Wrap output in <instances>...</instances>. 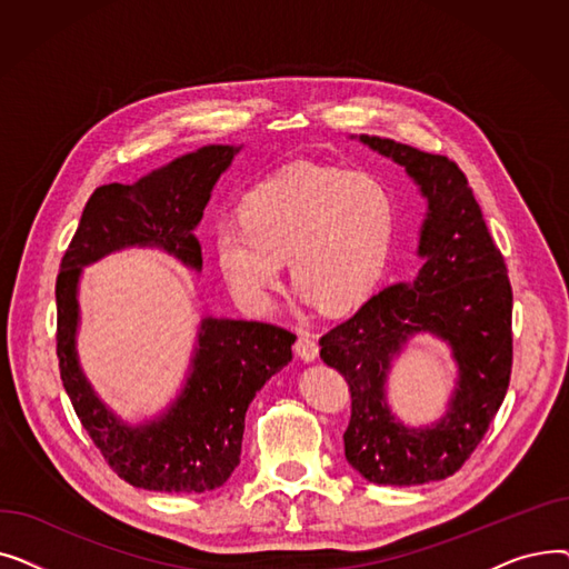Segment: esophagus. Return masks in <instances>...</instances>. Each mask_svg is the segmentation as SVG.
<instances>
[{
  "instance_id": "1",
  "label": "esophagus",
  "mask_w": 569,
  "mask_h": 569,
  "mask_svg": "<svg viewBox=\"0 0 569 569\" xmlns=\"http://www.w3.org/2000/svg\"><path fill=\"white\" fill-rule=\"evenodd\" d=\"M295 352H297V357H300V360H305V362H313L316 357H318V343L309 337V335H300L297 337V341H295Z\"/></svg>"
}]
</instances>
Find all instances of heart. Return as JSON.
I'll list each match as a JSON object with an SVG mask.
<instances>
[{
  "mask_svg": "<svg viewBox=\"0 0 569 569\" xmlns=\"http://www.w3.org/2000/svg\"><path fill=\"white\" fill-rule=\"evenodd\" d=\"M237 221L212 237L219 272L249 309L272 307L288 258L307 300L346 309L378 281L397 226V204L362 170L295 163L256 184Z\"/></svg>",
  "mask_w": 569,
  "mask_h": 569,
  "instance_id": "b5f03b06",
  "label": "heart"
}]
</instances>
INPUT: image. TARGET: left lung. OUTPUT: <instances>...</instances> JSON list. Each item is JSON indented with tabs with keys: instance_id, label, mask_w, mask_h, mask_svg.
I'll return each mask as SVG.
<instances>
[{
	"instance_id": "obj_1",
	"label": "left lung",
	"mask_w": 569,
	"mask_h": 569,
	"mask_svg": "<svg viewBox=\"0 0 569 569\" xmlns=\"http://www.w3.org/2000/svg\"><path fill=\"white\" fill-rule=\"evenodd\" d=\"M392 157L429 200L420 237L425 264L410 281L378 290L320 337V360L348 382L346 459L373 485L412 487L455 475L482 442L512 373V286L482 209L447 157L360 136ZM431 331L453 346L460 385L431 430H406L383 403V378L408 336Z\"/></svg>"
}]
</instances>
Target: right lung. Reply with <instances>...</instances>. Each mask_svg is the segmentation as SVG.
<instances>
[{
    "label": "right lung",
    "instance_id": "right-lung-1",
    "mask_svg": "<svg viewBox=\"0 0 569 569\" xmlns=\"http://www.w3.org/2000/svg\"><path fill=\"white\" fill-rule=\"evenodd\" d=\"M237 147L209 144L174 159L136 184H106L89 196L57 274V360L80 425L106 463L138 489L204 493L239 463L244 415L260 387L283 369L295 343L286 327L204 318L184 392L161 417L127 427L94 397L76 357L82 264L124 247H159L187 267H202L193 228Z\"/></svg>",
    "mask_w": 569,
    "mask_h": 569
}]
</instances>
